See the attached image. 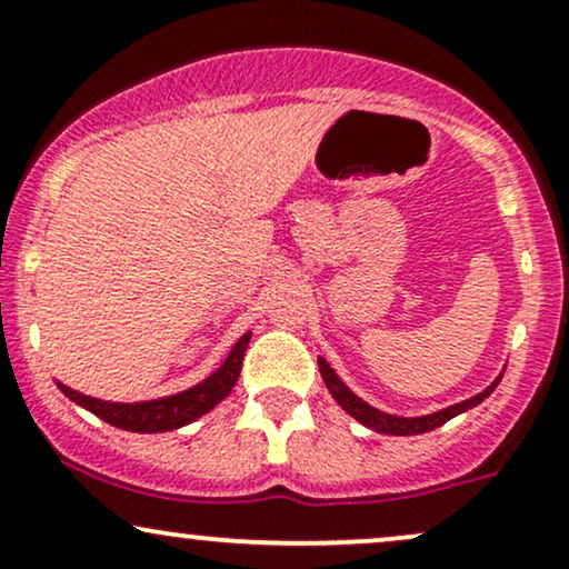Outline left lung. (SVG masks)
Listing matches in <instances>:
<instances>
[{"instance_id":"left-lung-1","label":"left lung","mask_w":569,"mask_h":569,"mask_svg":"<svg viewBox=\"0 0 569 569\" xmlns=\"http://www.w3.org/2000/svg\"><path fill=\"white\" fill-rule=\"evenodd\" d=\"M318 366H320V376H323V381H326L328 392H331L333 400H337L339 406L345 408L347 413L352 416V419H358V421L362 423V427L373 429V432H381V435H397V437L432 432V429L442 427L445 421L456 419V416H458V413H463V410H469V408L480 406V402L485 400V397H488V395L492 392V389L498 387V381H501V376H503V373L498 376V379L492 381V385H490L488 389H482L480 395L469 397V400L456 402V406L437 410V413H429V416H413V419H406V416H392V413H385V410H379V408L368 406L366 400H360V397L355 395L352 389L347 387L345 381L339 379L337 371H333V368L328 366V362H326L323 358H318Z\"/></svg>"}]
</instances>
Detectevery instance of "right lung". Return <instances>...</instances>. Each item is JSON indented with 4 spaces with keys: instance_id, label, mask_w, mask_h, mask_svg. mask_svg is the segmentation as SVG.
I'll use <instances>...</instances> for the list:
<instances>
[{
    "instance_id": "1",
    "label": "right lung",
    "mask_w": 569,
    "mask_h": 569,
    "mask_svg": "<svg viewBox=\"0 0 569 569\" xmlns=\"http://www.w3.org/2000/svg\"><path fill=\"white\" fill-rule=\"evenodd\" d=\"M251 333H243L241 339L232 345L228 358H224L222 366L217 368L214 373L207 376L203 381H198L196 387L184 389V392H177L172 397H159V400H146V402H108L98 400V397L81 395L77 389L60 385V392H63L68 400H73L77 406L92 410L94 416L102 421H108L111 427L127 429V432H172V429H180L184 423L201 419L203 413H209L217 402H222L224 397L230 395V389L236 387L238 373H241L243 352L249 347Z\"/></svg>"
}]
</instances>
